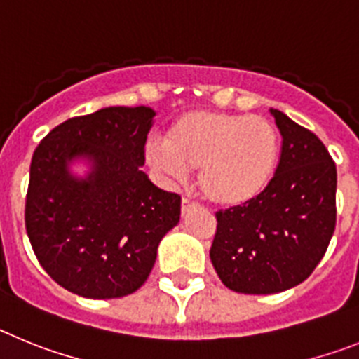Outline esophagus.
Returning a JSON list of instances; mask_svg holds the SVG:
<instances>
[{"label": "esophagus", "instance_id": "obj_1", "mask_svg": "<svg viewBox=\"0 0 359 359\" xmlns=\"http://www.w3.org/2000/svg\"><path fill=\"white\" fill-rule=\"evenodd\" d=\"M196 207H198V205H196L194 201H190V199L183 198V201H182V215H183V217H185V215L189 214L190 210H194Z\"/></svg>", "mask_w": 359, "mask_h": 359}]
</instances>
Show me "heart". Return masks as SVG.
I'll use <instances>...</instances> for the list:
<instances>
[{"mask_svg":"<svg viewBox=\"0 0 359 359\" xmlns=\"http://www.w3.org/2000/svg\"><path fill=\"white\" fill-rule=\"evenodd\" d=\"M145 160L167 182L183 183L199 170V189L223 208L244 207L271 187L280 161V135L268 118L190 109L172 120Z\"/></svg>","mask_w":359,"mask_h":359,"instance_id":"1","label":"heart"}]
</instances>
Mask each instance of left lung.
Returning a JSON list of instances; mask_svg holds the SVG:
<instances>
[{
    "instance_id": "1",
    "label": "left lung",
    "mask_w": 359,
    "mask_h": 359,
    "mask_svg": "<svg viewBox=\"0 0 359 359\" xmlns=\"http://www.w3.org/2000/svg\"><path fill=\"white\" fill-rule=\"evenodd\" d=\"M282 135L273 183L244 207L215 214L210 261L237 293L271 294L306 280L336 226V165L309 129L269 109Z\"/></svg>"
}]
</instances>
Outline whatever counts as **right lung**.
Returning <instances> with one entry per match:
<instances>
[{"label": "right lung", "mask_w": 359, "mask_h": 359, "mask_svg": "<svg viewBox=\"0 0 359 359\" xmlns=\"http://www.w3.org/2000/svg\"><path fill=\"white\" fill-rule=\"evenodd\" d=\"M154 115L145 106L104 107L62 122L34 151L28 239L44 271L79 297L135 293L180 223L182 198L142 170ZM75 163L88 167L84 177L71 170Z\"/></svg>", "instance_id": "add662e5"}]
</instances>
